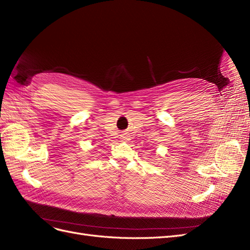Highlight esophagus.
I'll return each instance as SVG.
<instances>
[{"label":"esophagus","mask_w":250,"mask_h":250,"mask_svg":"<svg viewBox=\"0 0 250 250\" xmlns=\"http://www.w3.org/2000/svg\"><path fill=\"white\" fill-rule=\"evenodd\" d=\"M120 139L122 140L123 142H127V141H129V135H127L126 133H123V134L120 135Z\"/></svg>","instance_id":"esophagus-1"}]
</instances>
